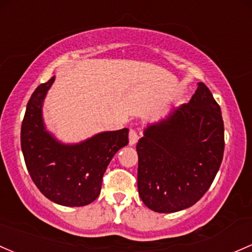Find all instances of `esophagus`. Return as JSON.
<instances>
[{
    "instance_id": "esophagus-1",
    "label": "esophagus",
    "mask_w": 252,
    "mask_h": 252,
    "mask_svg": "<svg viewBox=\"0 0 252 252\" xmlns=\"http://www.w3.org/2000/svg\"><path fill=\"white\" fill-rule=\"evenodd\" d=\"M137 140H139V134H137V130L136 129L131 128L130 130H129V144L135 145L137 142Z\"/></svg>"
}]
</instances>
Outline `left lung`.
Listing matches in <instances>:
<instances>
[{"instance_id": "1", "label": "left lung", "mask_w": 252, "mask_h": 252, "mask_svg": "<svg viewBox=\"0 0 252 252\" xmlns=\"http://www.w3.org/2000/svg\"><path fill=\"white\" fill-rule=\"evenodd\" d=\"M223 150L221 108L199 82L189 104L148 126L137 142L140 198L157 213L189 208L210 189Z\"/></svg>"}]
</instances>
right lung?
Segmentation results:
<instances>
[{"mask_svg": "<svg viewBox=\"0 0 252 252\" xmlns=\"http://www.w3.org/2000/svg\"><path fill=\"white\" fill-rule=\"evenodd\" d=\"M54 78L39 84L29 100L21 124V151L42 194L63 206L88 205L99 197L113 156L129 144V130L104 131L75 145L58 141L42 119V104Z\"/></svg>", "mask_w": 252, "mask_h": 252, "instance_id": "right-lung-1", "label": "right lung"}]
</instances>
